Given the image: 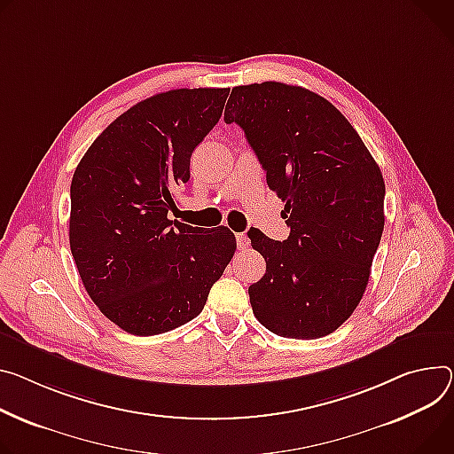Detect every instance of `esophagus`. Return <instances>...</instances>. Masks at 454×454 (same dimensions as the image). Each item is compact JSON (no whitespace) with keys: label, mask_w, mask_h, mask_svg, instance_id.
<instances>
[{"label":"esophagus","mask_w":454,"mask_h":454,"mask_svg":"<svg viewBox=\"0 0 454 454\" xmlns=\"http://www.w3.org/2000/svg\"><path fill=\"white\" fill-rule=\"evenodd\" d=\"M235 237H237V248H239L240 252H246V250H248V246H250V239H248V235H246V233H237Z\"/></svg>","instance_id":"obj_1"}]
</instances>
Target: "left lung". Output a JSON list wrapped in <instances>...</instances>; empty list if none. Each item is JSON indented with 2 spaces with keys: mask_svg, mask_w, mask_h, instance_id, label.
Returning <instances> with one entry per match:
<instances>
[{
  "mask_svg": "<svg viewBox=\"0 0 454 454\" xmlns=\"http://www.w3.org/2000/svg\"><path fill=\"white\" fill-rule=\"evenodd\" d=\"M224 121L244 130L290 226L282 242L248 231L266 261L264 277L248 287L257 320L278 337L333 333L365 292L384 231L379 164L349 121L302 87H235Z\"/></svg>",
  "mask_w": 454,
  "mask_h": 454,
  "instance_id": "1",
  "label": "left lung"
}]
</instances>
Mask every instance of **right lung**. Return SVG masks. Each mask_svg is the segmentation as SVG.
<instances>
[{
	"mask_svg": "<svg viewBox=\"0 0 454 454\" xmlns=\"http://www.w3.org/2000/svg\"><path fill=\"white\" fill-rule=\"evenodd\" d=\"M230 89H177L121 114L79 160L70 184V250L90 299L122 332L150 337L195 318L231 261L226 226L168 219L190 157Z\"/></svg>",
	"mask_w": 454,
	"mask_h": 454,
	"instance_id": "right-lung-1",
	"label": "right lung"
}]
</instances>
